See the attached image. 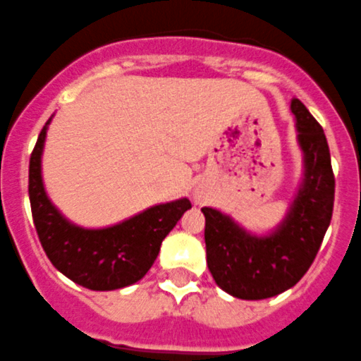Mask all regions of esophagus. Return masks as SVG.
Masks as SVG:
<instances>
[{"label": "esophagus", "instance_id": "obj_1", "mask_svg": "<svg viewBox=\"0 0 361 361\" xmlns=\"http://www.w3.org/2000/svg\"><path fill=\"white\" fill-rule=\"evenodd\" d=\"M195 202H197V204H202V195H198V193H195Z\"/></svg>", "mask_w": 361, "mask_h": 361}]
</instances>
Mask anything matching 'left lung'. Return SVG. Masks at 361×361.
Segmentation results:
<instances>
[{"instance_id":"1","label":"left lung","mask_w":361,"mask_h":361,"mask_svg":"<svg viewBox=\"0 0 361 361\" xmlns=\"http://www.w3.org/2000/svg\"><path fill=\"white\" fill-rule=\"evenodd\" d=\"M303 177L271 232L255 234L232 216L204 207L207 266L219 289L239 300H266L294 287L314 262L331 221L335 177L324 131L300 99L290 101Z\"/></svg>"}]
</instances>
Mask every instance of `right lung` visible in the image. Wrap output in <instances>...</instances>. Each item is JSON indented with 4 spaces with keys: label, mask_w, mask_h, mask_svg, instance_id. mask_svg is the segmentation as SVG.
I'll list each match as a JSON object with an SVG mask.
<instances>
[{
    "label": "right lung",
    "mask_w": 361,
    "mask_h": 361,
    "mask_svg": "<svg viewBox=\"0 0 361 361\" xmlns=\"http://www.w3.org/2000/svg\"><path fill=\"white\" fill-rule=\"evenodd\" d=\"M53 118V116H51ZM47 120L30 157V204L47 259L74 283L90 290H115L142 280L157 259L161 243L191 209L188 198L157 204L129 219L85 228L68 221L49 200L42 180Z\"/></svg>",
    "instance_id": "obj_1"
}]
</instances>
